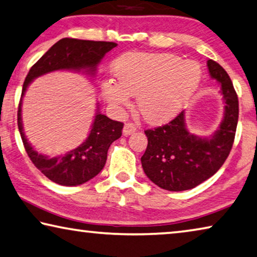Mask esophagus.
Segmentation results:
<instances>
[{
  "instance_id": "1",
  "label": "esophagus",
  "mask_w": 257,
  "mask_h": 257,
  "mask_svg": "<svg viewBox=\"0 0 257 257\" xmlns=\"http://www.w3.org/2000/svg\"><path fill=\"white\" fill-rule=\"evenodd\" d=\"M135 132H136V125L134 123H125L123 130H122V133H123L124 136L132 135V134H134Z\"/></svg>"
}]
</instances>
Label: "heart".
<instances>
[{"label":"heart","instance_id":"heart-1","mask_svg":"<svg viewBox=\"0 0 257 257\" xmlns=\"http://www.w3.org/2000/svg\"><path fill=\"white\" fill-rule=\"evenodd\" d=\"M115 80L101 83V96L113 108L127 106L130 96L150 123H162L177 115L197 90L201 68L173 54L128 52L113 64Z\"/></svg>","mask_w":257,"mask_h":257}]
</instances>
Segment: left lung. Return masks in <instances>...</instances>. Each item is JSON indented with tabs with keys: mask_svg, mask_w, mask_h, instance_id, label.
Wrapping results in <instances>:
<instances>
[{
	"mask_svg": "<svg viewBox=\"0 0 257 257\" xmlns=\"http://www.w3.org/2000/svg\"><path fill=\"white\" fill-rule=\"evenodd\" d=\"M209 74L221 84L224 116L210 137L191 134L181 112L168 124L145 130L148 148L142 166L154 184L168 191L193 189L221 168L229 157L238 124V96L226 71L214 60L207 62Z\"/></svg>",
	"mask_w": 257,
	"mask_h": 257,
	"instance_id": "obj_1",
	"label": "left lung"
}]
</instances>
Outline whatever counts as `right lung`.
Segmentation results:
<instances>
[{
  "mask_svg": "<svg viewBox=\"0 0 257 257\" xmlns=\"http://www.w3.org/2000/svg\"><path fill=\"white\" fill-rule=\"evenodd\" d=\"M116 46V43L105 41L62 39L31 67L26 76L18 106V129L32 162L44 176L57 184L64 186L80 185L98 175L106 162L108 148L122 135L123 123L111 120L101 114L97 105L95 120L87 140L63 156L49 158L36 152L25 137L22 121L23 97L32 81L47 73L66 70L84 71L88 74L95 75L97 65Z\"/></svg>",
  "mask_w": 257,
  "mask_h": 257,
  "instance_id": "right-lung-1",
  "label": "right lung"
}]
</instances>
